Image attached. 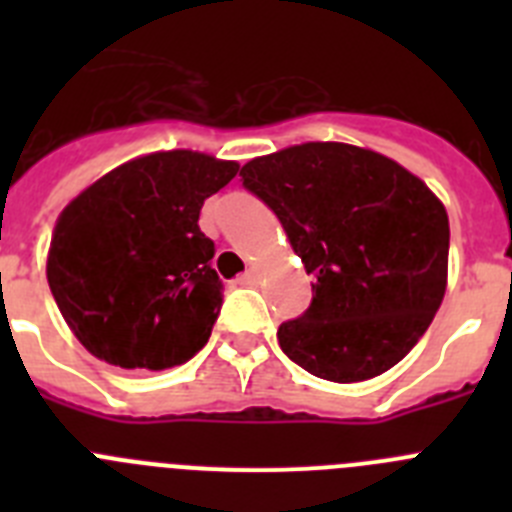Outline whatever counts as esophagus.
<instances>
[{"mask_svg":"<svg viewBox=\"0 0 512 512\" xmlns=\"http://www.w3.org/2000/svg\"><path fill=\"white\" fill-rule=\"evenodd\" d=\"M235 282H238V284H243V287H251V284H256V282H259V271H256V269H248V271H243L241 277L235 279Z\"/></svg>","mask_w":512,"mask_h":512,"instance_id":"34e87169","label":"esophagus"}]
</instances>
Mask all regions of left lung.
I'll return each instance as SVG.
<instances>
[{
	"mask_svg": "<svg viewBox=\"0 0 512 512\" xmlns=\"http://www.w3.org/2000/svg\"><path fill=\"white\" fill-rule=\"evenodd\" d=\"M243 187L279 217L312 274V302L279 325V346L328 382L392 369L441 307L449 215L392 158L346 143H302L248 161Z\"/></svg>",
	"mask_w": 512,
	"mask_h": 512,
	"instance_id": "obj_1",
	"label": "left lung"
}]
</instances>
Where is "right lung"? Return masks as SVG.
<instances>
[{
  "mask_svg": "<svg viewBox=\"0 0 512 512\" xmlns=\"http://www.w3.org/2000/svg\"><path fill=\"white\" fill-rule=\"evenodd\" d=\"M235 174V161L205 153H151L104 174L61 212L45 274L89 354L161 372L205 346L223 282L197 220Z\"/></svg>",
  "mask_w": 512,
  "mask_h": 512,
  "instance_id": "add662e5",
  "label": "right lung"
}]
</instances>
